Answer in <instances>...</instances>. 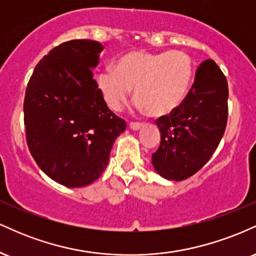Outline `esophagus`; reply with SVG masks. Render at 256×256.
Instances as JSON below:
<instances>
[{"mask_svg":"<svg viewBox=\"0 0 256 256\" xmlns=\"http://www.w3.org/2000/svg\"><path fill=\"white\" fill-rule=\"evenodd\" d=\"M142 126H143V124H140V122H130V128H131V130H134V131L140 130Z\"/></svg>","mask_w":256,"mask_h":256,"instance_id":"34e87169","label":"esophagus"}]
</instances>
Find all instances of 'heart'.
<instances>
[{
  "label": "heart",
  "mask_w": 256,
  "mask_h": 256,
  "mask_svg": "<svg viewBox=\"0 0 256 256\" xmlns=\"http://www.w3.org/2000/svg\"><path fill=\"white\" fill-rule=\"evenodd\" d=\"M194 73L192 61L180 50L128 52L114 66H107L96 82L106 104L120 110L134 89L137 108L152 116H164L183 101Z\"/></svg>",
  "instance_id": "b5f03b06"
}]
</instances>
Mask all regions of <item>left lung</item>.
Returning a JSON list of instances; mask_svg holds the SVG:
<instances>
[{"mask_svg":"<svg viewBox=\"0 0 256 256\" xmlns=\"http://www.w3.org/2000/svg\"><path fill=\"white\" fill-rule=\"evenodd\" d=\"M228 98V82L218 64L204 61L183 102L156 120L161 142L152 162L161 177L180 182L206 165L225 132Z\"/></svg>","mask_w":256,"mask_h":256,"instance_id":"8db88e82","label":"left lung"}]
</instances>
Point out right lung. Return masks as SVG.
Segmentation results:
<instances>
[{
    "instance_id": "add662e5",
    "label": "right lung",
    "mask_w": 256,
    "mask_h": 256,
    "mask_svg": "<svg viewBox=\"0 0 256 256\" xmlns=\"http://www.w3.org/2000/svg\"><path fill=\"white\" fill-rule=\"evenodd\" d=\"M104 46L74 40L55 46L32 73L25 92L26 142L40 168L68 188L104 173L125 120L108 110L92 68Z\"/></svg>"
}]
</instances>
